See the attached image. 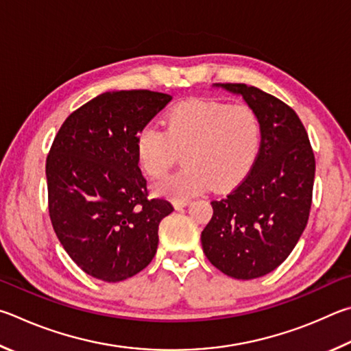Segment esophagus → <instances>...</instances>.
Here are the masks:
<instances>
[{
	"label": "esophagus",
	"instance_id": "34e87169",
	"mask_svg": "<svg viewBox=\"0 0 351 351\" xmlns=\"http://www.w3.org/2000/svg\"><path fill=\"white\" fill-rule=\"evenodd\" d=\"M186 205H189V200H174L172 202V206H174L176 210H182V208H185Z\"/></svg>",
	"mask_w": 351,
	"mask_h": 351
}]
</instances>
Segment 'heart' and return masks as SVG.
<instances>
[{"instance_id":"1","label":"heart","mask_w":351,"mask_h":351,"mask_svg":"<svg viewBox=\"0 0 351 351\" xmlns=\"http://www.w3.org/2000/svg\"><path fill=\"white\" fill-rule=\"evenodd\" d=\"M261 146V123L248 106L189 100L165 114L163 131L146 126L135 138V156L147 176L162 177L183 152V168L158 180L152 191L188 200L214 186H237L253 168Z\"/></svg>"}]
</instances>
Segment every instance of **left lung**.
Here are the masks:
<instances>
[{
  "label": "left lung",
  "mask_w": 351,
  "mask_h": 351,
  "mask_svg": "<svg viewBox=\"0 0 351 351\" xmlns=\"http://www.w3.org/2000/svg\"><path fill=\"white\" fill-rule=\"evenodd\" d=\"M242 97L261 123V149L241 185L213 200L202 231L204 253L234 279L271 273L284 262L308 222L316 162L298 114L254 86L213 84Z\"/></svg>",
  "instance_id": "1"
}]
</instances>
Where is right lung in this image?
I'll return each mask as SVG.
<instances>
[{
    "instance_id": "add662e5",
    "label": "right lung",
    "mask_w": 351,
    "mask_h": 351,
    "mask_svg": "<svg viewBox=\"0 0 351 351\" xmlns=\"http://www.w3.org/2000/svg\"><path fill=\"white\" fill-rule=\"evenodd\" d=\"M171 100L151 90L104 92L73 110L53 140L46 160L51 222L92 278L129 279L157 253L158 223L174 208L146 199L135 138Z\"/></svg>"
}]
</instances>
